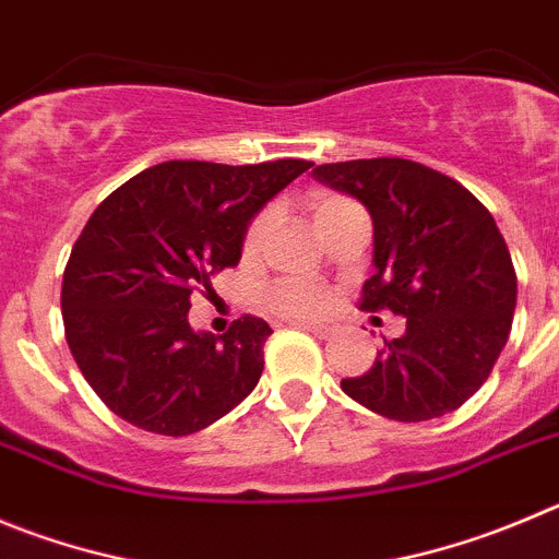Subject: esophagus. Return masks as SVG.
<instances>
[{
	"mask_svg": "<svg viewBox=\"0 0 559 559\" xmlns=\"http://www.w3.org/2000/svg\"><path fill=\"white\" fill-rule=\"evenodd\" d=\"M297 328H304V331L314 333L317 338H331L333 336V328L331 325H322V322H306V320H297Z\"/></svg>",
	"mask_w": 559,
	"mask_h": 559,
	"instance_id": "34e87169",
	"label": "esophagus"
}]
</instances>
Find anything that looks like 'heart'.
I'll return each mask as SVG.
<instances>
[{
  "label": "heart",
  "instance_id": "1",
  "mask_svg": "<svg viewBox=\"0 0 559 559\" xmlns=\"http://www.w3.org/2000/svg\"><path fill=\"white\" fill-rule=\"evenodd\" d=\"M353 206H358V203L350 201L347 195H338V192H314V195L309 198V212L320 231L338 215V212ZM270 228H273V215H270L267 209L259 212V215H253V221L245 228L242 253H259V250L264 248V242H267ZM267 304L286 317H317L325 314V311L331 309L333 292L328 289V286L314 284V281L278 278L275 284H270Z\"/></svg>",
  "mask_w": 559,
  "mask_h": 559
}]
</instances>
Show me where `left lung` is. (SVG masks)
Wrapping results in <instances>:
<instances>
[{
    "label": "left lung",
    "instance_id": "obj_1",
    "mask_svg": "<svg viewBox=\"0 0 559 559\" xmlns=\"http://www.w3.org/2000/svg\"><path fill=\"white\" fill-rule=\"evenodd\" d=\"M322 185L358 198L374 223L364 311L405 317L372 369L342 391L397 421L457 411L488 380L515 311L510 250L491 212L450 176L400 156L317 165Z\"/></svg>",
    "mask_w": 559,
    "mask_h": 559
}]
</instances>
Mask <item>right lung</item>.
Returning a JSON list of instances; mask_svg holds the SVG:
<instances>
[{
	"mask_svg": "<svg viewBox=\"0 0 559 559\" xmlns=\"http://www.w3.org/2000/svg\"><path fill=\"white\" fill-rule=\"evenodd\" d=\"M309 168L174 159L98 203L62 273L60 306L71 356L115 416L190 436L255 389L273 328L245 314L223 336L195 333L190 297L237 267L250 217Z\"/></svg>",
	"mask_w": 559,
	"mask_h": 559,
	"instance_id": "obj_1",
	"label": "right lung"
}]
</instances>
